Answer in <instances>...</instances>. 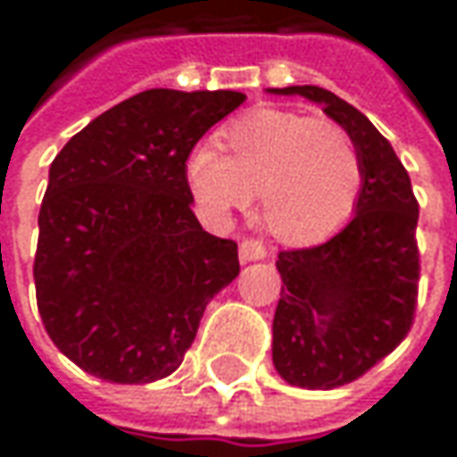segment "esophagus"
<instances>
[{
  "mask_svg": "<svg viewBox=\"0 0 457 457\" xmlns=\"http://www.w3.org/2000/svg\"><path fill=\"white\" fill-rule=\"evenodd\" d=\"M267 246L262 244V241H256V238H244L241 244H238V256H241V262H259V259H267Z\"/></svg>",
  "mask_w": 457,
  "mask_h": 457,
  "instance_id": "obj_1",
  "label": "esophagus"
}]
</instances>
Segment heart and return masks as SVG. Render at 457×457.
<instances>
[{"label":"heart","mask_w":457,"mask_h":457,"mask_svg":"<svg viewBox=\"0 0 457 457\" xmlns=\"http://www.w3.org/2000/svg\"><path fill=\"white\" fill-rule=\"evenodd\" d=\"M220 149L198 145L185 162L205 219L223 223L259 193L274 237L307 244L333 234L356 208L363 167L351 134L333 119L264 106L231 121Z\"/></svg>","instance_id":"heart-1"}]
</instances>
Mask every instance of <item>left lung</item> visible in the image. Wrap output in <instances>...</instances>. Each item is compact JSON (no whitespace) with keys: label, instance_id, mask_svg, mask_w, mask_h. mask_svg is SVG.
Instances as JSON below:
<instances>
[{"label":"left lung","instance_id":"8db88e82","mask_svg":"<svg viewBox=\"0 0 457 457\" xmlns=\"http://www.w3.org/2000/svg\"><path fill=\"white\" fill-rule=\"evenodd\" d=\"M320 104L351 134L363 185L351 223L320 246L279 252L272 361L292 386L336 389L389 356L410 333L420 254L412 183L392 145L348 101L318 86L267 88Z\"/></svg>","mask_w":457,"mask_h":457}]
</instances>
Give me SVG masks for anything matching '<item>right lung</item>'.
Wrapping results in <instances>:
<instances>
[{
  "instance_id": "1",
  "label": "right lung",
  "mask_w": 457,
  "mask_h": 457,
  "mask_svg": "<svg viewBox=\"0 0 457 457\" xmlns=\"http://www.w3.org/2000/svg\"><path fill=\"white\" fill-rule=\"evenodd\" d=\"M238 91L150 88L58 152L40 205L37 310L50 341L114 384L170 377L203 310L238 274L237 244L195 219L185 162Z\"/></svg>"
}]
</instances>
